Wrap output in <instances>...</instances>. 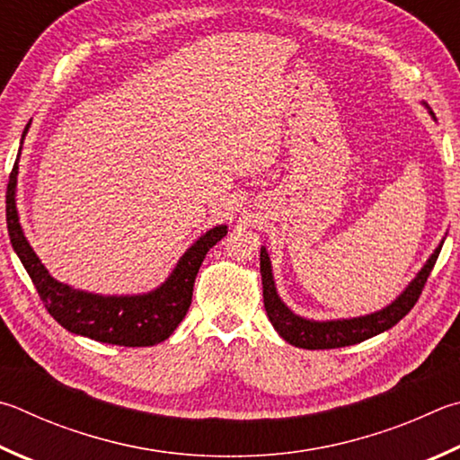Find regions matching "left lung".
I'll use <instances>...</instances> for the list:
<instances>
[{
    "mask_svg": "<svg viewBox=\"0 0 460 460\" xmlns=\"http://www.w3.org/2000/svg\"><path fill=\"white\" fill-rule=\"evenodd\" d=\"M430 116L434 119V112L429 108L427 102H422ZM447 237H442L438 247L434 249L422 270L416 273V278L408 283L402 294H400L394 302L382 307L378 312L358 315V317H338V320H310L296 314L286 302L279 297L278 288H275L271 259L267 249L261 245V255H259V267H261V283H263V304L267 317H270L275 332L288 341L291 346L304 348V349H332V348H344L354 346L360 341L378 336V333L390 330L396 325L402 317L412 310L414 304L419 302V296L422 294L424 283H427L429 275L432 271L434 263H437L438 253L445 243Z\"/></svg>",
    "mask_w": 460,
    "mask_h": 460,
    "instance_id": "obj_1",
    "label": "left lung"
}]
</instances>
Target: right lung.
<instances>
[{
  "label": "right lung",
  "instance_id": "1",
  "mask_svg": "<svg viewBox=\"0 0 460 460\" xmlns=\"http://www.w3.org/2000/svg\"><path fill=\"white\" fill-rule=\"evenodd\" d=\"M30 124L31 120L23 128L22 145L30 130ZM20 155L22 146L10 174V182H7V233H10L13 252L18 253L22 265L26 267L49 315L58 323L64 325L66 330L76 333V336L102 341V344L137 348L155 346L164 341L177 330L182 317L187 315L190 299H193V286L199 267H201L208 249L227 235V225H217V227L203 233L179 257L169 278L158 288L146 291V294L102 296L76 289L49 275L46 265L40 261V257L31 249L26 233L22 229L18 203H15L18 201L15 197H18Z\"/></svg>",
  "mask_w": 460,
  "mask_h": 460
}]
</instances>
